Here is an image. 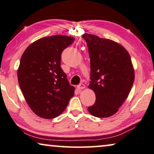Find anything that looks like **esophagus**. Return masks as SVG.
<instances>
[{"label":"esophagus","instance_id":"esophagus-1","mask_svg":"<svg viewBox=\"0 0 154 154\" xmlns=\"http://www.w3.org/2000/svg\"><path fill=\"white\" fill-rule=\"evenodd\" d=\"M77 88L79 91L82 90V89L85 88V85L84 84H80L79 85H78V86H77Z\"/></svg>","mask_w":154,"mask_h":154}]
</instances>
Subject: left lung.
<instances>
[{
    "label": "left lung",
    "instance_id": "1",
    "mask_svg": "<svg viewBox=\"0 0 154 154\" xmlns=\"http://www.w3.org/2000/svg\"><path fill=\"white\" fill-rule=\"evenodd\" d=\"M86 41L91 59V82L96 100L88 108L92 116L109 118L116 113L128 97L135 75L127 50L115 41L91 34Z\"/></svg>",
    "mask_w": 154,
    "mask_h": 154
}]
</instances>
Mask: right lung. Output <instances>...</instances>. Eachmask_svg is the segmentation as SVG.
<instances>
[{"label": "right lung", "instance_id": "obj_1", "mask_svg": "<svg viewBox=\"0 0 154 154\" xmlns=\"http://www.w3.org/2000/svg\"><path fill=\"white\" fill-rule=\"evenodd\" d=\"M75 38L54 35L31 43L22 54L18 81L25 100L36 116L52 119L61 114L75 93L61 68V53Z\"/></svg>", "mask_w": 154, "mask_h": 154}]
</instances>
